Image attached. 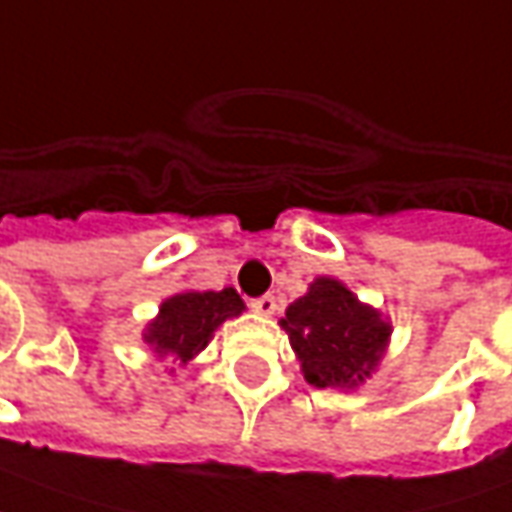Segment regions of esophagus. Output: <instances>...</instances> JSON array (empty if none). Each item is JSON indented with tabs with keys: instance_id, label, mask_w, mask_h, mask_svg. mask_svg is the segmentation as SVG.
I'll use <instances>...</instances> for the list:
<instances>
[{
	"instance_id": "esophagus-1",
	"label": "esophagus",
	"mask_w": 512,
	"mask_h": 512,
	"mask_svg": "<svg viewBox=\"0 0 512 512\" xmlns=\"http://www.w3.org/2000/svg\"><path fill=\"white\" fill-rule=\"evenodd\" d=\"M249 305H252V310H255V313H260V316H271V313L277 310V299H274L271 293H263V296L252 299Z\"/></svg>"
}]
</instances>
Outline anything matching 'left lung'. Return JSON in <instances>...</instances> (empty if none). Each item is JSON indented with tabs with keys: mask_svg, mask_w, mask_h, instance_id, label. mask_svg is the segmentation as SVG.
Listing matches in <instances>:
<instances>
[{
	"mask_svg": "<svg viewBox=\"0 0 512 512\" xmlns=\"http://www.w3.org/2000/svg\"><path fill=\"white\" fill-rule=\"evenodd\" d=\"M305 380L316 388H352L377 366L391 327L352 291L318 277L282 318Z\"/></svg>",
	"mask_w": 512,
	"mask_h": 512,
	"instance_id": "8db88e82",
	"label": "left lung"
}]
</instances>
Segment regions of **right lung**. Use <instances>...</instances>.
Instances as JSON below:
<instances>
[{"mask_svg": "<svg viewBox=\"0 0 512 512\" xmlns=\"http://www.w3.org/2000/svg\"><path fill=\"white\" fill-rule=\"evenodd\" d=\"M241 310L244 302L232 288L177 293L163 302L160 316L149 324L144 338L157 355H174L180 357V363H188L196 352L205 349L213 330Z\"/></svg>", "mask_w": 512, "mask_h": 512, "instance_id": "obj_1", "label": "right lung"}]
</instances>
